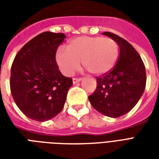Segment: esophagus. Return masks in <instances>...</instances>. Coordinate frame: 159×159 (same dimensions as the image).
<instances>
[{
  "instance_id": "obj_1",
  "label": "esophagus",
  "mask_w": 159,
  "mask_h": 159,
  "mask_svg": "<svg viewBox=\"0 0 159 159\" xmlns=\"http://www.w3.org/2000/svg\"><path fill=\"white\" fill-rule=\"evenodd\" d=\"M81 80H82V78H73L72 79V82H73V83H74V84H75V83H78V82H80V81H81Z\"/></svg>"
}]
</instances>
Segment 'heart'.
Listing matches in <instances>:
<instances>
[{
  "label": "heart",
  "mask_w": 159,
  "mask_h": 159,
  "mask_svg": "<svg viewBox=\"0 0 159 159\" xmlns=\"http://www.w3.org/2000/svg\"><path fill=\"white\" fill-rule=\"evenodd\" d=\"M67 51L56 52V62L65 75L71 76L80 67L93 75H103L110 71L118 57L117 42L108 36H81L71 40Z\"/></svg>",
  "instance_id": "heart-1"
}]
</instances>
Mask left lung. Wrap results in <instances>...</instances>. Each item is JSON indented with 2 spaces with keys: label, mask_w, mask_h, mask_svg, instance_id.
Segmentation results:
<instances>
[{
  "label": "left lung",
  "mask_w": 159,
  "mask_h": 159,
  "mask_svg": "<svg viewBox=\"0 0 159 159\" xmlns=\"http://www.w3.org/2000/svg\"><path fill=\"white\" fill-rule=\"evenodd\" d=\"M103 35L117 42L119 58L110 71L97 76L96 90L89 100L101 114L118 117L132 110L143 94L147 83L146 68L140 54L126 40L111 32Z\"/></svg>",
  "instance_id": "1"
}]
</instances>
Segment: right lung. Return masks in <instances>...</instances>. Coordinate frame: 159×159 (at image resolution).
<instances>
[{
    "instance_id": "right-lung-1",
    "label": "right lung",
    "mask_w": 159,
    "mask_h": 159,
    "mask_svg": "<svg viewBox=\"0 0 159 159\" xmlns=\"http://www.w3.org/2000/svg\"><path fill=\"white\" fill-rule=\"evenodd\" d=\"M63 33L46 31L34 37L16 54L11 67L10 89L23 113L45 122L62 111L72 79L63 76L56 63Z\"/></svg>"
}]
</instances>
